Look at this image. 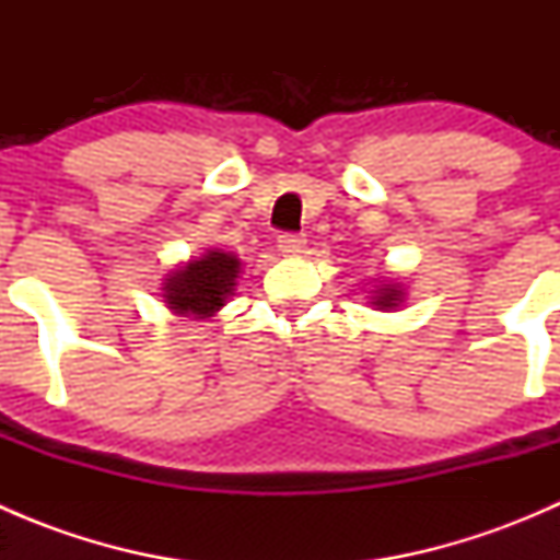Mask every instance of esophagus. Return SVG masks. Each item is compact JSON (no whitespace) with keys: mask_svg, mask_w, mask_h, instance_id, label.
Listing matches in <instances>:
<instances>
[{"mask_svg":"<svg viewBox=\"0 0 560 560\" xmlns=\"http://www.w3.org/2000/svg\"><path fill=\"white\" fill-rule=\"evenodd\" d=\"M279 252L287 254V257H295V254L306 252V238L298 233H284L279 235Z\"/></svg>","mask_w":560,"mask_h":560,"instance_id":"obj_1","label":"esophagus"}]
</instances>
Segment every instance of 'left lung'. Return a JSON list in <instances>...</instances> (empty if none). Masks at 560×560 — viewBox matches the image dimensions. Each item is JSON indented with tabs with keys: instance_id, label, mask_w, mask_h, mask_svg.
I'll return each instance as SVG.
<instances>
[{
	"instance_id": "left-lung-1",
	"label": "left lung",
	"mask_w": 560,
	"mask_h": 560,
	"mask_svg": "<svg viewBox=\"0 0 560 560\" xmlns=\"http://www.w3.org/2000/svg\"><path fill=\"white\" fill-rule=\"evenodd\" d=\"M371 303H374L376 308H382V312L400 306V303H404V287H400L398 281H387V284H380L374 290V295H371Z\"/></svg>"
}]
</instances>
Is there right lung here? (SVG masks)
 <instances>
[{"mask_svg": "<svg viewBox=\"0 0 560 560\" xmlns=\"http://www.w3.org/2000/svg\"><path fill=\"white\" fill-rule=\"evenodd\" d=\"M241 273V259L222 248H208L202 257L171 270L162 287L167 308L180 316L208 319L233 295Z\"/></svg>", "mask_w": 560, "mask_h": 560, "instance_id": "right-lung-1", "label": "right lung"}]
</instances>
